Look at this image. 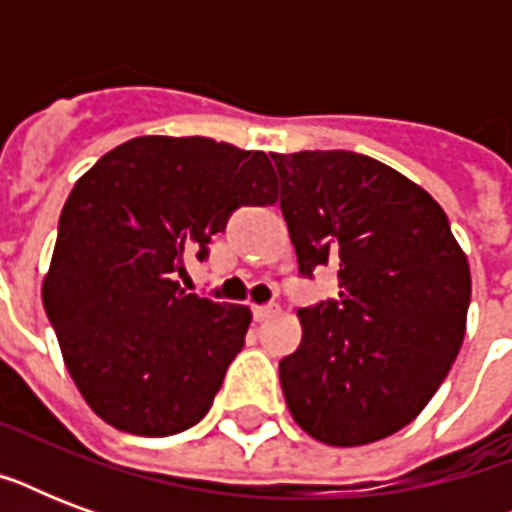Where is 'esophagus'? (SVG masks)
I'll return each instance as SVG.
<instances>
[{"label":"esophagus","instance_id":"esophagus-1","mask_svg":"<svg viewBox=\"0 0 512 512\" xmlns=\"http://www.w3.org/2000/svg\"><path fill=\"white\" fill-rule=\"evenodd\" d=\"M276 313H279V305L276 303L255 305V308H252V316H255V321H268L271 316H276Z\"/></svg>","mask_w":512,"mask_h":512}]
</instances>
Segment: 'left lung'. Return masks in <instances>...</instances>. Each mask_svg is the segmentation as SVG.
<instances>
[{
    "label": "left lung",
    "mask_w": 512,
    "mask_h": 512,
    "mask_svg": "<svg viewBox=\"0 0 512 512\" xmlns=\"http://www.w3.org/2000/svg\"><path fill=\"white\" fill-rule=\"evenodd\" d=\"M303 276L337 265L340 297L300 308L279 377L300 428L329 446L393 436L428 406L465 340L470 265L420 185L353 151L271 154Z\"/></svg>",
    "instance_id": "8db88e82"
}]
</instances>
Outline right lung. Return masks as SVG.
<instances>
[{
	"instance_id": "add662e5",
	"label": "right lung",
	"mask_w": 512,
	"mask_h": 512,
	"mask_svg": "<svg viewBox=\"0 0 512 512\" xmlns=\"http://www.w3.org/2000/svg\"><path fill=\"white\" fill-rule=\"evenodd\" d=\"M273 201L263 151L209 138H132L76 180L42 303L100 420L172 436L209 412L252 313L188 295L177 276L191 255L207 257L233 209Z\"/></svg>"
}]
</instances>
